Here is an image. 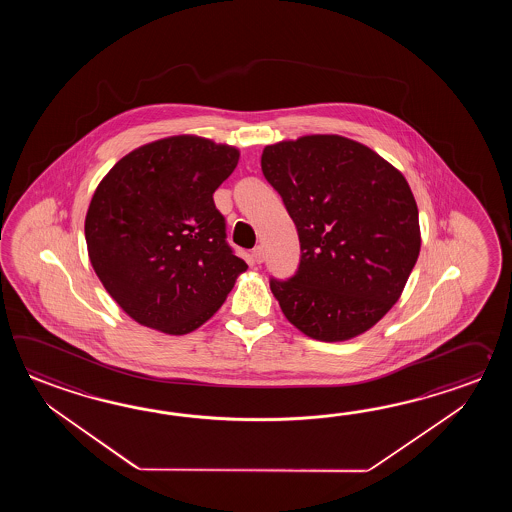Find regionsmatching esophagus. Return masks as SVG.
Returning a JSON list of instances; mask_svg holds the SVG:
<instances>
[{"label": "esophagus", "instance_id": "esophagus-1", "mask_svg": "<svg viewBox=\"0 0 512 512\" xmlns=\"http://www.w3.org/2000/svg\"><path fill=\"white\" fill-rule=\"evenodd\" d=\"M252 260L256 261L258 265L263 263V260H265V251H263V247H256V249L252 251Z\"/></svg>", "mask_w": 512, "mask_h": 512}]
</instances>
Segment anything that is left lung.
Instances as JSON below:
<instances>
[{
	"label": "left lung",
	"mask_w": 512,
	"mask_h": 512,
	"mask_svg": "<svg viewBox=\"0 0 512 512\" xmlns=\"http://www.w3.org/2000/svg\"><path fill=\"white\" fill-rule=\"evenodd\" d=\"M261 172L282 197L302 252L291 278H271L283 315L324 342L368 331L399 300L421 249L403 174L340 135L265 146Z\"/></svg>",
	"instance_id": "left-lung-1"
}]
</instances>
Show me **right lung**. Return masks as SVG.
Segmentation results:
<instances>
[{
	"instance_id": "obj_1",
	"label": "right lung",
	"mask_w": 512,
	"mask_h": 512,
	"mask_svg": "<svg viewBox=\"0 0 512 512\" xmlns=\"http://www.w3.org/2000/svg\"><path fill=\"white\" fill-rule=\"evenodd\" d=\"M238 159L232 146L179 135L128 153L95 190L86 216L89 260L111 298L142 326L194 331L247 269L212 197Z\"/></svg>"
}]
</instances>
